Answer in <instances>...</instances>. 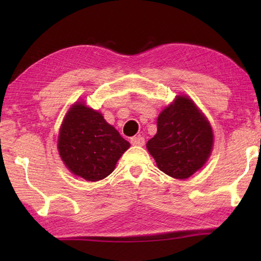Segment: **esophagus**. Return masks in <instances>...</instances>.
Listing matches in <instances>:
<instances>
[{
    "label": "esophagus",
    "instance_id": "obj_1",
    "mask_svg": "<svg viewBox=\"0 0 261 261\" xmlns=\"http://www.w3.org/2000/svg\"><path fill=\"white\" fill-rule=\"evenodd\" d=\"M130 141H131V144L134 145V146H144V145H145V139H144V137H141V136L132 137Z\"/></svg>",
    "mask_w": 261,
    "mask_h": 261
}]
</instances>
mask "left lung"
I'll return each mask as SVG.
<instances>
[{"label": "left lung", "mask_w": 261, "mask_h": 261, "mask_svg": "<svg viewBox=\"0 0 261 261\" xmlns=\"http://www.w3.org/2000/svg\"><path fill=\"white\" fill-rule=\"evenodd\" d=\"M156 135L146 147L159 169L187 179L205 165L213 148L210 122L187 95H177L159 115Z\"/></svg>", "instance_id": "left-lung-1"}]
</instances>
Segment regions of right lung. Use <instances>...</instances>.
<instances>
[{
  "label": "right lung",
  "mask_w": 261,
  "mask_h": 261,
  "mask_svg": "<svg viewBox=\"0 0 261 261\" xmlns=\"http://www.w3.org/2000/svg\"><path fill=\"white\" fill-rule=\"evenodd\" d=\"M130 143L122 138L102 114L84 102H76L62 122L57 148L73 175L90 182L112 174Z\"/></svg>",
  "instance_id": "obj_1"
}]
</instances>
